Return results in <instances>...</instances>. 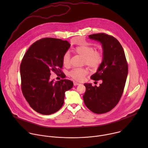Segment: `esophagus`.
I'll use <instances>...</instances> for the list:
<instances>
[{
  "mask_svg": "<svg viewBox=\"0 0 148 148\" xmlns=\"http://www.w3.org/2000/svg\"><path fill=\"white\" fill-rule=\"evenodd\" d=\"M79 84V83L77 82H75V81H74V86H78Z\"/></svg>",
  "mask_w": 148,
  "mask_h": 148,
  "instance_id": "esophagus-1",
  "label": "esophagus"
}]
</instances>
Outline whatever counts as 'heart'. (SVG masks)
Wrapping results in <instances>:
<instances>
[{"instance_id":"1","label":"heart","mask_w":148,"mask_h":148,"mask_svg":"<svg viewBox=\"0 0 148 148\" xmlns=\"http://www.w3.org/2000/svg\"><path fill=\"white\" fill-rule=\"evenodd\" d=\"M75 52L84 57L82 64L87 65L94 70H96L102 64L103 60V54L102 50L95 49V48L85 43L81 44L74 49ZM62 64L66 67L70 65L71 56L69 51L66 52L62 58ZM88 73L86 68H76L73 69L69 73V75L74 79L80 81Z\"/></svg>"}]
</instances>
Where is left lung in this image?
Wrapping results in <instances>:
<instances>
[{"label": "left lung", "instance_id": "obj_1", "mask_svg": "<svg viewBox=\"0 0 148 148\" xmlns=\"http://www.w3.org/2000/svg\"><path fill=\"white\" fill-rule=\"evenodd\" d=\"M89 38L100 41L103 49V60L91 78L101 80L99 87L84 84L83 95L86 107L98 114L108 112L119 102L123 92L128 73V66L123 49L114 37L103 33L91 34Z\"/></svg>", "mask_w": 148, "mask_h": 148}]
</instances>
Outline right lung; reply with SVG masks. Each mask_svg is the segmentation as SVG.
Here are the masks:
<instances>
[{
	"label": "right lung",
	"mask_w": 148,
	"mask_h": 148,
	"mask_svg": "<svg viewBox=\"0 0 148 148\" xmlns=\"http://www.w3.org/2000/svg\"><path fill=\"white\" fill-rule=\"evenodd\" d=\"M71 45L66 40L51 37L36 41L23 56L20 67L22 93L30 106L37 112L50 115L58 111L64 103L65 92L73 82L62 79L54 82L51 72L61 76L62 58Z\"/></svg>",
	"instance_id": "obj_1"
}]
</instances>
